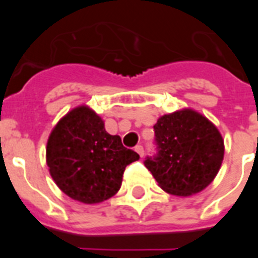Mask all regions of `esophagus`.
<instances>
[{
	"label": "esophagus",
	"instance_id": "34e87169",
	"mask_svg": "<svg viewBox=\"0 0 258 258\" xmlns=\"http://www.w3.org/2000/svg\"><path fill=\"white\" fill-rule=\"evenodd\" d=\"M136 151L140 154L141 157H143V155H145V149H143V146H141V145L136 146Z\"/></svg>",
	"mask_w": 258,
	"mask_h": 258
}]
</instances>
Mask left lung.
Segmentation results:
<instances>
[{"instance_id":"1","label":"left lung","mask_w":258,"mask_h":258,"mask_svg":"<svg viewBox=\"0 0 258 258\" xmlns=\"http://www.w3.org/2000/svg\"><path fill=\"white\" fill-rule=\"evenodd\" d=\"M156 154L145 166L159 186L178 197L197 194L217 175L223 160V140L208 118L192 109L161 116L154 125Z\"/></svg>"}]
</instances>
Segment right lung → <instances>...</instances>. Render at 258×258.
Masks as SVG:
<instances>
[{"label":"right lung","mask_w":258,"mask_h":258,"mask_svg":"<svg viewBox=\"0 0 258 258\" xmlns=\"http://www.w3.org/2000/svg\"><path fill=\"white\" fill-rule=\"evenodd\" d=\"M140 155L111 136L104 122L89 107L68 112L52 129L47 141L46 163L52 179L66 195L85 204L113 197L122 174Z\"/></svg>","instance_id":"obj_1"}]
</instances>
